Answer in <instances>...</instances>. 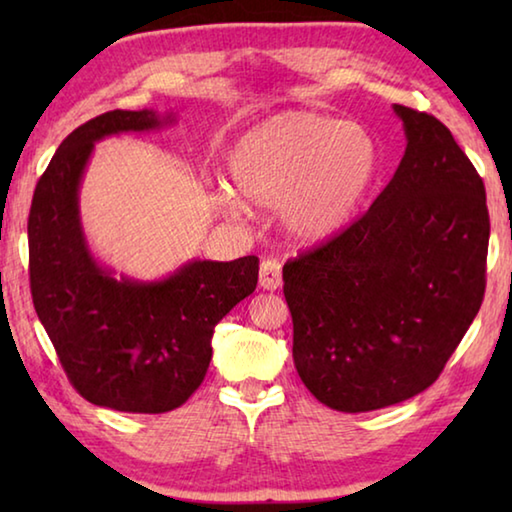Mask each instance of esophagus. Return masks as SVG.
<instances>
[{
	"instance_id": "34e87169",
	"label": "esophagus",
	"mask_w": 512,
	"mask_h": 512,
	"mask_svg": "<svg viewBox=\"0 0 512 512\" xmlns=\"http://www.w3.org/2000/svg\"><path fill=\"white\" fill-rule=\"evenodd\" d=\"M259 287L266 291H275L282 287V266L277 259H264L259 268Z\"/></svg>"
}]
</instances>
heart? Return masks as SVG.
<instances>
[{"label":"heart","instance_id":"heart-1","mask_svg":"<svg viewBox=\"0 0 512 512\" xmlns=\"http://www.w3.org/2000/svg\"><path fill=\"white\" fill-rule=\"evenodd\" d=\"M225 167L242 201L277 205L280 223L293 239L320 244L348 228L359 212L377 176L379 146L370 131L352 121L289 110L241 135L230 146ZM236 197L221 189L223 210L241 212Z\"/></svg>","mask_w":512,"mask_h":512}]
</instances>
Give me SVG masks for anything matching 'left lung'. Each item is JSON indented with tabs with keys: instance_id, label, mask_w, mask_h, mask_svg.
I'll use <instances>...</instances> for the list:
<instances>
[{
	"instance_id": "obj_1",
	"label": "left lung",
	"mask_w": 512,
	"mask_h": 512,
	"mask_svg": "<svg viewBox=\"0 0 512 512\" xmlns=\"http://www.w3.org/2000/svg\"><path fill=\"white\" fill-rule=\"evenodd\" d=\"M406 151L370 210L284 264L293 363L329 409L363 413L422 393L479 314L490 216L449 128L393 106Z\"/></svg>"
}]
</instances>
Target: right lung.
<instances>
[{
  "mask_svg": "<svg viewBox=\"0 0 512 512\" xmlns=\"http://www.w3.org/2000/svg\"><path fill=\"white\" fill-rule=\"evenodd\" d=\"M176 121L173 112L110 110L69 133L42 173L29 212L33 307L85 400L126 413H167L210 368L212 334L257 287L259 259H192L142 282L101 266L83 235L79 189L94 144Z\"/></svg>",
  "mask_w": 512,
  "mask_h": 512,
  "instance_id": "obj_1",
  "label": "right lung"
}]
</instances>
